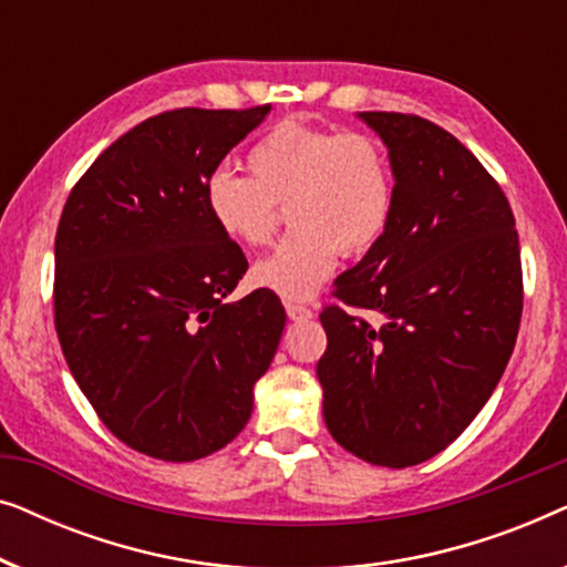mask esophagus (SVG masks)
Masks as SVG:
<instances>
[{"instance_id": "obj_1", "label": "esophagus", "mask_w": 567, "mask_h": 567, "mask_svg": "<svg viewBox=\"0 0 567 567\" xmlns=\"http://www.w3.org/2000/svg\"><path fill=\"white\" fill-rule=\"evenodd\" d=\"M286 307V315H289V320H309L315 312L305 305H299V301H284Z\"/></svg>"}]
</instances>
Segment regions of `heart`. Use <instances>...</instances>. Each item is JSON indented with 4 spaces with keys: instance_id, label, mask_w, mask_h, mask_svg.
Listing matches in <instances>:
<instances>
[{
    "instance_id": "heart-1",
    "label": "heart",
    "mask_w": 567,
    "mask_h": 567,
    "mask_svg": "<svg viewBox=\"0 0 567 567\" xmlns=\"http://www.w3.org/2000/svg\"><path fill=\"white\" fill-rule=\"evenodd\" d=\"M247 173L208 175V216L221 235L260 247L274 239L286 206L293 229L252 270L255 284L284 299L312 297L340 252H369L390 227L392 162L384 144L363 131L281 121L247 152Z\"/></svg>"
}]
</instances>
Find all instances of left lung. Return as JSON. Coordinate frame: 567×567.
Here are the masks:
<instances>
[{
  "mask_svg": "<svg viewBox=\"0 0 567 567\" xmlns=\"http://www.w3.org/2000/svg\"><path fill=\"white\" fill-rule=\"evenodd\" d=\"M361 118L390 150L392 219L338 276L317 377L332 439L402 470L444 452L501 382L522 322V252L506 193L460 138L421 115Z\"/></svg>",
  "mask_w": 567,
  "mask_h": 567,
  "instance_id": "1",
  "label": "left lung"
}]
</instances>
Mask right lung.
<instances>
[{"mask_svg":"<svg viewBox=\"0 0 567 567\" xmlns=\"http://www.w3.org/2000/svg\"><path fill=\"white\" fill-rule=\"evenodd\" d=\"M270 105L177 107L113 142L69 193L56 229L53 322L105 429L165 462L227 446L281 340L274 291L224 301L247 270L204 185Z\"/></svg>","mask_w":567,"mask_h":567,"instance_id":"right-lung-1","label":"right lung"}]
</instances>
